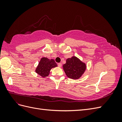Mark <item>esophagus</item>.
Instances as JSON below:
<instances>
[{"label":"esophagus","mask_w":122,"mask_h":122,"mask_svg":"<svg viewBox=\"0 0 122 122\" xmlns=\"http://www.w3.org/2000/svg\"><path fill=\"white\" fill-rule=\"evenodd\" d=\"M61 66H62L61 63H58V66L59 67H61Z\"/></svg>","instance_id":"obj_1"}]
</instances>
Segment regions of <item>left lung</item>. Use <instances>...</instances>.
<instances>
[{
  "label": "left lung",
  "mask_w": 122,
  "mask_h": 122,
  "mask_svg": "<svg viewBox=\"0 0 122 122\" xmlns=\"http://www.w3.org/2000/svg\"><path fill=\"white\" fill-rule=\"evenodd\" d=\"M64 71L69 78L77 79L82 75L86 70V65L75 56H72L66 60V63L62 66Z\"/></svg>",
  "instance_id": "left-lung-1"
}]
</instances>
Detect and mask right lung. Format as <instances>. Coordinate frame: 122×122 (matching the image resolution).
<instances>
[{
    "label": "right lung",
    "mask_w": 122,
    "mask_h": 122,
    "mask_svg": "<svg viewBox=\"0 0 122 122\" xmlns=\"http://www.w3.org/2000/svg\"><path fill=\"white\" fill-rule=\"evenodd\" d=\"M57 65L53 59L49 60L47 57H42L41 59L36 72L43 77L48 76L50 70L57 67Z\"/></svg>",
    "instance_id": "add662e5"
}]
</instances>
